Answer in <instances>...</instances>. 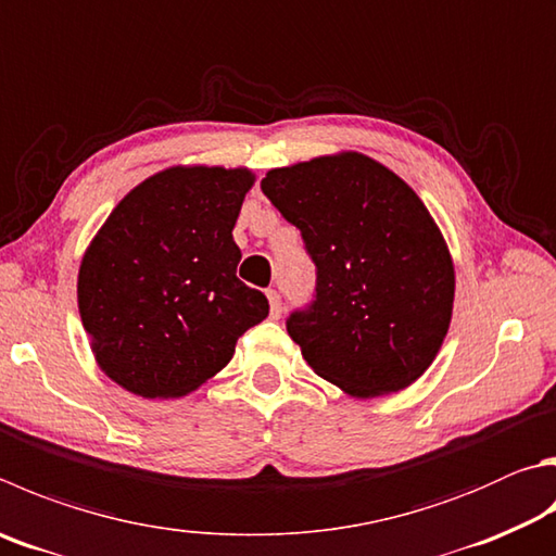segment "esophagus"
I'll list each match as a JSON object with an SVG mask.
<instances>
[{
    "instance_id": "esophagus-1",
    "label": "esophagus",
    "mask_w": 556,
    "mask_h": 556,
    "mask_svg": "<svg viewBox=\"0 0 556 556\" xmlns=\"http://www.w3.org/2000/svg\"><path fill=\"white\" fill-rule=\"evenodd\" d=\"M267 299H269V313H271V318H279L281 316V296H279V291L277 289H269L267 291Z\"/></svg>"
}]
</instances>
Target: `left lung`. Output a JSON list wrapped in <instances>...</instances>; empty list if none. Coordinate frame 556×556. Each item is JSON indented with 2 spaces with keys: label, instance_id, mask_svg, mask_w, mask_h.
I'll return each instance as SVG.
<instances>
[{
  "label": "left lung",
  "instance_id": "left-lung-1",
  "mask_svg": "<svg viewBox=\"0 0 556 556\" xmlns=\"http://www.w3.org/2000/svg\"><path fill=\"white\" fill-rule=\"evenodd\" d=\"M260 187L316 265L313 301L287 318L311 369L359 399L406 389L454 301L450 250L416 191L359 153L269 169Z\"/></svg>",
  "mask_w": 556,
  "mask_h": 556
}]
</instances>
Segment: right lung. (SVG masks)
I'll return each instance as SVG.
<instances>
[{"instance_id":"right-lung-1","label":"right lung","mask_w":556,"mask_h":556,"mask_svg":"<svg viewBox=\"0 0 556 556\" xmlns=\"http://www.w3.org/2000/svg\"><path fill=\"white\" fill-rule=\"evenodd\" d=\"M250 169L169 167L121 199L77 279L83 326L109 379L175 399L224 369L269 301L236 277L233 226Z\"/></svg>"}]
</instances>
